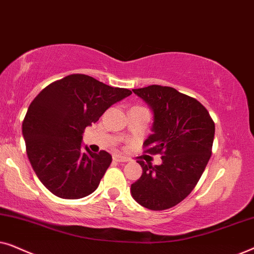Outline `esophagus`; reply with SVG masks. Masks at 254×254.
<instances>
[{
    "mask_svg": "<svg viewBox=\"0 0 254 254\" xmlns=\"http://www.w3.org/2000/svg\"><path fill=\"white\" fill-rule=\"evenodd\" d=\"M113 161L121 163V162H127V161H128V158L124 157V156H121V155H118V154H116V155H113Z\"/></svg>",
    "mask_w": 254,
    "mask_h": 254,
    "instance_id": "1",
    "label": "esophagus"
}]
</instances>
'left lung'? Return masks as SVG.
Here are the masks:
<instances>
[{
  "mask_svg": "<svg viewBox=\"0 0 254 254\" xmlns=\"http://www.w3.org/2000/svg\"><path fill=\"white\" fill-rule=\"evenodd\" d=\"M154 112L152 134L144 152L162 155V164L138 161L142 176L131 184L135 201L150 210L175 207L192 192L211 156L215 124L195 98L171 86L133 89Z\"/></svg>",
  "mask_w": 254,
  "mask_h": 254,
  "instance_id": "left-lung-1",
  "label": "left lung"
}]
</instances>
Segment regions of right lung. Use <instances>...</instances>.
I'll use <instances>...</instances> for the list:
<instances>
[{"label":"right lung","instance_id":"right-lung-1","mask_svg":"<svg viewBox=\"0 0 254 254\" xmlns=\"http://www.w3.org/2000/svg\"><path fill=\"white\" fill-rule=\"evenodd\" d=\"M83 74L68 75L40 91L23 121L26 154L46 189L62 199H81L98 187L112 162L106 151L82 148V134L117 102L130 96Z\"/></svg>","mask_w":254,"mask_h":254}]
</instances>
